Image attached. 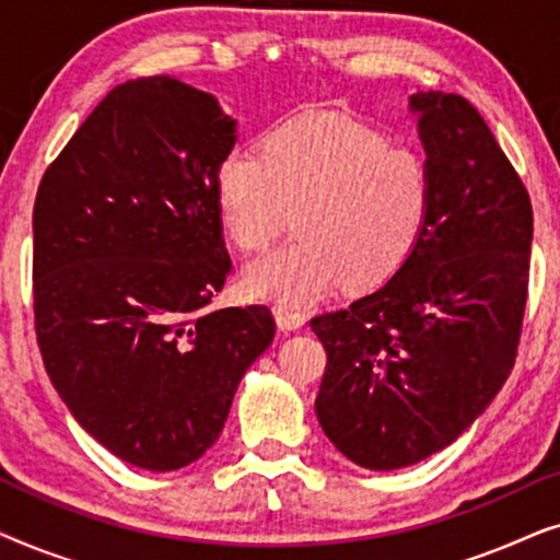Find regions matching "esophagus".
I'll return each instance as SVG.
<instances>
[{"mask_svg": "<svg viewBox=\"0 0 560 560\" xmlns=\"http://www.w3.org/2000/svg\"><path fill=\"white\" fill-rule=\"evenodd\" d=\"M275 320H278V326L282 331H298V328L305 326V316L301 311H293L288 308V305H275Z\"/></svg>", "mask_w": 560, "mask_h": 560, "instance_id": "obj_1", "label": "esophagus"}]
</instances>
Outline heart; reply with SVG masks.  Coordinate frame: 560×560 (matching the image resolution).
Listing matches in <instances>:
<instances>
[{
	"label": "heart",
	"instance_id": "heart-1",
	"mask_svg": "<svg viewBox=\"0 0 560 560\" xmlns=\"http://www.w3.org/2000/svg\"><path fill=\"white\" fill-rule=\"evenodd\" d=\"M298 211L301 240L255 259L244 288L259 301L316 303L341 282L393 280L433 213L425 158L336 114H303L265 135L262 155L232 150L217 173V213L236 249L259 252Z\"/></svg>",
	"mask_w": 560,
	"mask_h": 560
}]
</instances>
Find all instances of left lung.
I'll return each instance as SVG.
<instances>
[{
	"label": "left lung",
	"mask_w": 560,
	"mask_h": 560,
	"mask_svg": "<svg viewBox=\"0 0 560 560\" xmlns=\"http://www.w3.org/2000/svg\"><path fill=\"white\" fill-rule=\"evenodd\" d=\"M433 213L402 270L349 308L313 318L326 349L318 423L349 462L395 471L469 431L515 366L533 206L464 96L418 91Z\"/></svg>",
	"instance_id": "left-lung-1"
}]
</instances>
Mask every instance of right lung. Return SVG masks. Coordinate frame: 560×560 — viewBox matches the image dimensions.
<instances>
[{"instance_id": "add662e5", "label": "right lung", "mask_w": 560, "mask_h": 560, "mask_svg": "<svg viewBox=\"0 0 560 560\" xmlns=\"http://www.w3.org/2000/svg\"><path fill=\"white\" fill-rule=\"evenodd\" d=\"M234 142L217 96L150 75L112 89L37 188L45 370L83 431L137 469L201 458L275 339L265 305L209 308L232 272L217 173Z\"/></svg>"}]
</instances>
